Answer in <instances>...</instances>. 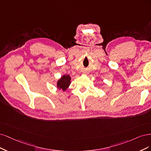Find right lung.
<instances>
[{"label":"right lung","mask_w":151,"mask_h":151,"mask_svg":"<svg viewBox=\"0 0 151 151\" xmlns=\"http://www.w3.org/2000/svg\"><path fill=\"white\" fill-rule=\"evenodd\" d=\"M71 78L68 75H63L58 80L56 86L59 90H61L63 91H66L71 84Z\"/></svg>","instance_id":"obj_1"}]
</instances>
